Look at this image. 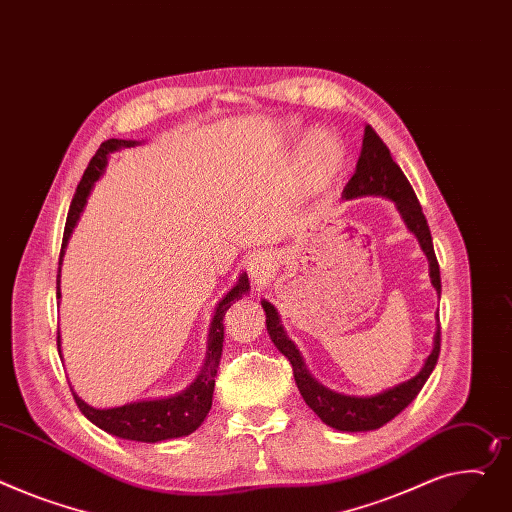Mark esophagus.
<instances>
[{
    "mask_svg": "<svg viewBox=\"0 0 512 512\" xmlns=\"http://www.w3.org/2000/svg\"><path fill=\"white\" fill-rule=\"evenodd\" d=\"M271 263H269V257L267 255H257L253 261H251V276L255 280H263L267 276Z\"/></svg>",
    "mask_w": 512,
    "mask_h": 512,
    "instance_id": "obj_1",
    "label": "esophagus"
}]
</instances>
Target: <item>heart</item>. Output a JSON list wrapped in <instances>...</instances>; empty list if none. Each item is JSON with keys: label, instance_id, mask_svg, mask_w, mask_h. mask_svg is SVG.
<instances>
[{"label": "heart", "instance_id": "b5f03b06", "mask_svg": "<svg viewBox=\"0 0 512 512\" xmlns=\"http://www.w3.org/2000/svg\"><path fill=\"white\" fill-rule=\"evenodd\" d=\"M309 152L315 154V158L306 160L302 166V183L309 189H323L327 187L335 175L339 173V166H342V152H339V146L325 131L313 133ZM323 153L324 158L317 159L316 154Z\"/></svg>", "mask_w": 512, "mask_h": 512}]
</instances>
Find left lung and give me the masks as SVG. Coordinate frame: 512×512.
Here are the masks:
<instances>
[{"instance_id": "left-lung-1", "label": "left lung", "mask_w": 512, "mask_h": 512, "mask_svg": "<svg viewBox=\"0 0 512 512\" xmlns=\"http://www.w3.org/2000/svg\"><path fill=\"white\" fill-rule=\"evenodd\" d=\"M362 195H383L395 201V206L407 224L422 245V251L426 253L430 261V278L432 286L440 294V267L436 261L434 245H432V236L428 222L422 214L420 201L410 185V181L405 179L401 173V168L395 164L391 158L389 148L385 142L379 138L377 131H374L370 125L364 129V140H362V152L356 164V173L344 187L342 197L344 199H354ZM263 311L267 315V333L271 337V342L276 344V348L290 360L292 364V374L294 381L298 385V391L306 405L331 428L335 430H346V432H366V430H377L391 422L399 412H403L407 405L414 401V397L422 391L424 383L428 381L430 372L436 366L438 354H440V325L434 335V350L428 356L424 368L416 374L414 379L405 381L389 391H383L374 397H350L342 393H333L319 385L309 370L304 368V362L300 358V352L296 346L290 342L288 335L284 333V327L280 325V317L274 309V304H269L263 300Z\"/></svg>"}]
</instances>
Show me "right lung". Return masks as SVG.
I'll return each instance as SVG.
<instances>
[{
	"mask_svg": "<svg viewBox=\"0 0 512 512\" xmlns=\"http://www.w3.org/2000/svg\"><path fill=\"white\" fill-rule=\"evenodd\" d=\"M138 142L131 140H107L102 142L96 154L92 156L88 168L84 170L82 181L76 189V195L72 199L70 214H67L65 230H63V243H61V253H59V265L63 259V251L67 247V241H70V234L86 206V197L92 189V185L98 181L102 175V170L107 166V156L119 148H131ZM61 271V267H59ZM59 271H57V298L59 294ZM249 292V278L243 274L238 278L236 286L220 300L216 315L212 319L210 327V339H208V356L206 364L199 370L197 379L179 395L173 397H164V399H152V401H135L127 403L121 407H111V410H94V407L86 405L76 393L74 399L80 407V412L98 428H102L109 434H115L125 440H138V442H160L168 438H179L195 432L201 422L206 420L210 407H212V397H214V385H216V372L222 356V342H224V315L236 302L238 298H243V294ZM57 348H59V333H57Z\"/></svg>",
	"mask_w": 512,
	"mask_h": 512,
	"instance_id": "obj_1",
	"label": "right lung"
}]
</instances>
